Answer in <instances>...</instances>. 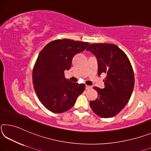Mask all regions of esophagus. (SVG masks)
Listing matches in <instances>:
<instances>
[{
    "label": "esophagus",
    "mask_w": 151,
    "mask_h": 151,
    "mask_svg": "<svg viewBox=\"0 0 151 151\" xmlns=\"http://www.w3.org/2000/svg\"><path fill=\"white\" fill-rule=\"evenodd\" d=\"M92 88V86H88V85H86V90H90V89H91Z\"/></svg>",
    "instance_id": "34e87169"
}]
</instances>
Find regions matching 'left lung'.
Returning a JSON list of instances; mask_svg holds the SVG:
<instances>
[{"instance_id": "left-lung-1", "label": "left lung", "mask_w": 151, "mask_h": 151, "mask_svg": "<svg viewBox=\"0 0 151 151\" xmlns=\"http://www.w3.org/2000/svg\"><path fill=\"white\" fill-rule=\"evenodd\" d=\"M96 56L98 76L106 74L105 87H93L98 98L90 102L93 112L102 118H111L119 113L129 101L134 85L131 64L123 51L114 44H92L86 49Z\"/></svg>"}]
</instances>
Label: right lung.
Wrapping results in <instances>:
<instances>
[{"label":"right lung","mask_w":151,"mask_h":151,"mask_svg":"<svg viewBox=\"0 0 151 151\" xmlns=\"http://www.w3.org/2000/svg\"><path fill=\"white\" fill-rule=\"evenodd\" d=\"M87 42L71 39L51 41L39 54L33 71L35 91L42 104L54 113L66 112L73 107L85 84L71 82L64 71L71 68L73 58L84 51Z\"/></svg>","instance_id":"1"}]
</instances>
